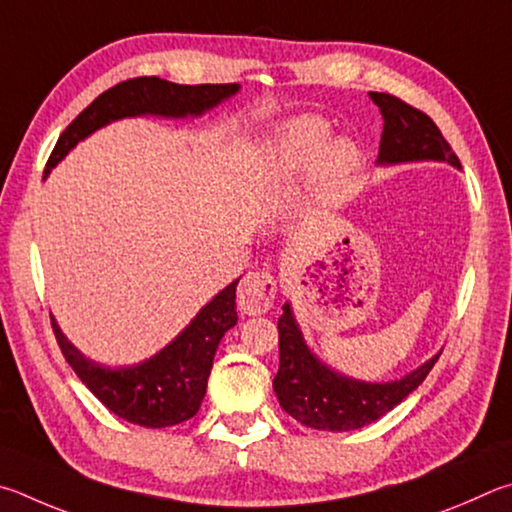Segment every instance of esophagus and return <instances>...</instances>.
<instances>
[{
  "mask_svg": "<svg viewBox=\"0 0 512 512\" xmlns=\"http://www.w3.org/2000/svg\"><path fill=\"white\" fill-rule=\"evenodd\" d=\"M276 279L270 272H247L238 285V308L247 315H263L272 308Z\"/></svg>",
  "mask_w": 512,
  "mask_h": 512,
  "instance_id": "obj_1",
  "label": "esophagus"
}]
</instances>
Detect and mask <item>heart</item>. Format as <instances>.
Listing matches in <instances>:
<instances>
[{
    "instance_id": "b5f03b06",
    "label": "heart",
    "mask_w": 512,
    "mask_h": 512,
    "mask_svg": "<svg viewBox=\"0 0 512 512\" xmlns=\"http://www.w3.org/2000/svg\"><path fill=\"white\" fill-rule=\"evenodd\" d=\"M330 128L319 119H297L285 125L279 134V161L290 175L308 173L317 164L319 191L326 197H337L353 177L360 155L351 141H330ZM322 155L319 156L318 152Z\"/></svg>"
}]
</instances>
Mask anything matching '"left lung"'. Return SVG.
<instances>
[{
    "label": "left lung",
    "instance_id": "left-lung-1",
    "mask_svg": "<svg viewBox=\"0 0 512 512\" xmlns=\"http://www.w3.org/2000/svg\"><path fill=\"white\" fill-rule=\"evenodd\" d=\"M369 96L384 119L378 164L432 159L461 168L452 146L425 112L393 94L371 92ZM279 355L274 393L281 407L301 425L324 432H351L375 423L418 389L438 360L434 355L420 369L396 382L373 384L346 378L310 353L290 303H285L279 319Z\"/></svg>",
    "mask_w": 512,
    "mask_h": 512
}]
</instances>
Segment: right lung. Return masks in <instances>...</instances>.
Here are the masks:
<instances>
[{"label":"right lung","mask_w":512,"mask_h":512,"mask_svg":"<svg viewBox=\"0 0 512 512\" xmlns=\"http://www.w3.org/2000/svg\"><path fill=\"white\" fill-rule=\"evenodd\" d=\"M240 89L236 83L227 85H177L157 76L130 78L103 92L96 101L89 103L53 148L44 168V175L83 141L87 134L103 128L110 121L125 116L157 114V116H200L211 110L224 98L233 96ZM236 285L233 281L220 294L197 312V317L170 342L164 351L137 366L110 369L87 357L71 346L62 335L56 319L51 317L53 333L58 346L80 382L103 402V405L128 423L141 427H170L193 418L200 411L206 393L213 355L220 339L229 328L236 326Z\"/></svg>","instance_id":"right-lung-1"}]
</instances>
